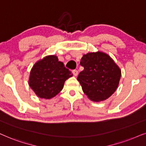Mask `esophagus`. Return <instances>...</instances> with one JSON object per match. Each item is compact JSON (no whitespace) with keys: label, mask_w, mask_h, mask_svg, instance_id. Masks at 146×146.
I'll list each match as a JSON object with an SVG mask.
<instances>
[{"label":"esophagus","mask_w":146,"mask_h":146,"mask_svg":"<svg viewBox=\"0 0 146 146\" xmlns=\"http://www.w3.org/2000/svg\"><path fill=\"white\" fill-rule=\"evenodd\" d=\"M73 75H74V76H77V75H78V71L76 69H74L73 71Z\"/></svg>","instance_id":"esophagus-1"}]
</instances>
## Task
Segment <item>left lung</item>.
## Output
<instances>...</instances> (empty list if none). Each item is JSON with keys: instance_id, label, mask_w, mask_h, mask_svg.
<instances>
[{"instance_id": "8db88e82", "label": "left lung", "mask_w": 146, "mask_h": 146, "mask_svg": "<svg viewBox=\"0 0 146 146\" xmlns=\"http://www.w3.org/2000/svg\"><path fill=\"white\" fill-rule=\"evenodd\" d=\"M80 65L84 69L79 73L77 80L91 100H106L115 92L121 70L110 56L102 52L87 53L81 58Z\"/></svg>"}]
</instances>
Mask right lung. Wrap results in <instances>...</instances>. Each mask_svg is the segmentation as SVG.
Here are the masks:
<instances>
[{
  "mask_svg": "<svg viewBox=\"0 0 146 146\" xmlns=\"http://www.w3.org/2000/svg\"><path fill=\"white\" fill-rule=\"evenodd\" d=\"M73 74L55 55L44 57L35 64L29 78V85L40 98L50 99L63 88L65 81Z\"/></svg>",
  "mask_w": 146,
  "mask_h": 146,
  "instance_id": "right-lung-1",
  "label": "right lung"
}]
</instances>
